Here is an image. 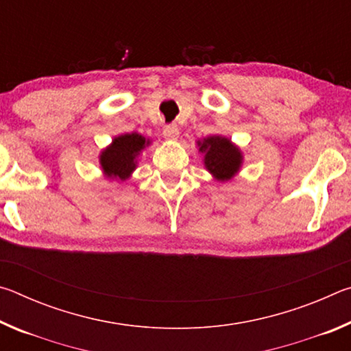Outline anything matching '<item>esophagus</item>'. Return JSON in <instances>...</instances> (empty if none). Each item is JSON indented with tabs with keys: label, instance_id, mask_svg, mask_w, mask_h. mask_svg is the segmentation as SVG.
Segmentation results:
<instances>
[{
	"label": "esophagus",
	"instance_id": "obj_1",
	"mask_svg": "<svg viewBox=\"0 0 351 351\" xmlns=\"http://www.w3.org/2000/svg\"><path fill=\"white\" fill-rule=\"evenodd\" d=\"M162 134L167 141H176L178 138H180V128H178L176 125H167L164 128Z\"/></svg>",
	"mask_w": 351,
	"mask_h": 351
}]
</instances>
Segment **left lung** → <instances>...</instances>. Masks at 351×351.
Segmentation results:
<instances>
[{
	"instance_id": "1",
	"label": "left lung",
	"mask_w": 351,
	"mask_h": 351,
	"mask_svg": "<svg viewBox=\"0 0 351 351\" xmlns=\"http://www.w3.org/2000/svg\"><path fill=\"white\" fill-rule=\"evenodd\" d=\"M198 152L203 154V164L206 170L217 181H230L243 167V152L239 145L226 136L213 134L197 141Z\"/></svg>"
}]
</instances>
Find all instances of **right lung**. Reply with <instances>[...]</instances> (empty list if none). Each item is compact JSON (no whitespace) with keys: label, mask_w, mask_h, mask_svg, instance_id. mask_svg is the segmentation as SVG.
<instances>
[{"label":"right lung","mask_w":351,"mask_h":351,"mask_svg":"<svg viewBox=\"0 0 351 351\" xmlns=\"http://www.w3.org/2000/svg\"><path fill=\"white\" fill-rule=\"evenodd\" d=\"M152 144L150 139L139 133L114 136L110 145L102 148L99 164L105 178L111 181H127L138 169L141 153Z\"/></svg>","instance_id":"obj_1"}]
</instances>
